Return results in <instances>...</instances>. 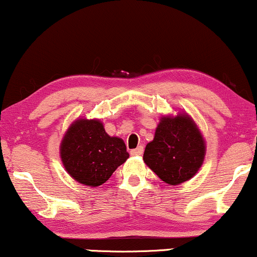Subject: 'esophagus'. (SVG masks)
<instances>
[{
	"label": "esophagus",
	"instance_id": "obj_1",
	"mask_svg": "<svg viewBox=\"0 0 257 257\" xmlns=\"http://www.w3.org/2000/svg\"><path fill=\"white\" fill-rule=\"evenodd\" d=\"M131 154L133 155V157H136V155H142L144 154V147H142V146H139L138 148L131 151Z\"/></svg>",
	"mask_w": 257,
	"mask_h": 257
}]
</instances>
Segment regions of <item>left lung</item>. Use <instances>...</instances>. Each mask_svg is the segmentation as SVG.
<instances>
[{"mask_svg":"<svg viewBox=\"0 0 257 257\" xmlns=\"http://www.w3.org/2000/svg\"><path fill=\"white\" fill-rule=\"evenodd\" d=\"M205 155V145L186 115L162 117L154 140L146 146L144 160L165 183L178 185L193 177Z\"/></svg>","mask_w":257,"mask_h":257,"instance_id":"obj_1","label":"left lung"}]
</instances>
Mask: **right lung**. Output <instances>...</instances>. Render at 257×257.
<instances>
[{
	"label": "right lung",
	"instance_id": "obj_1",
	"mask_svg": "<svg viewBox=\"0 0 257 257\" xmlns=\"http://www.w3.org/2000/svg\"><path fill=\"white\" fill-rule=\"evenodd\" d=\"M66 171L87 186L104 184L129 158L124 142L106 134L98 119H78L71 125L60 148Z\"/></svg>",
	"mask_w": 257,
	"mask_h": 257
}]
</instances>
